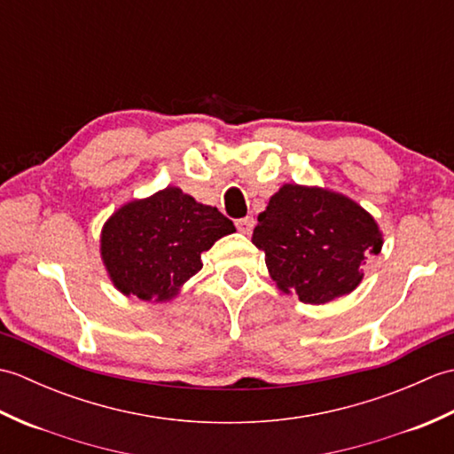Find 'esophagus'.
I'll return each mask as SVG.
<instances>
[{"label":"esophagus","instance_id":"34e87169","mask_svg":"<svg viewBox=\"0 0 454 454\" xmlns=\"http://www.w3.org/2000/svg\"><path fill=\"white\" fill-rule=\"evenodd\" d=\"M236 226H238V230L242 234H252V230H254V226H255V220H254V216H246V218H239V220H236Z\"/></svg>","mask_w":454,"mask_h":454}]
</instances>
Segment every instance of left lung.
<instances>
[{"instance_id":"obj_1","label":"left lung","mask_w":454,"mask_h":454,"mask_svg":"<svg viewBox=\"0 0 454 454\" xmlns=\"http://www.w3.org/2000/svg\"><path fill=\"white\" fill-rule=\"evenodd\" d=\"M252 242L265 252L277 286L298 301L324 304L363 281L364 259L379 255L374 218L340 192L286 183L257 216Z\"/></svg>"}]
</instances>
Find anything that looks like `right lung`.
Returning a JSON list of instances; mask_svg holds the SVG:
<instances>
[{"label": "right lung", "instance_id": "right-lung-1", "mask_svg": "<svg viewBox=\"0 0 454 454\" xmlns=\"http://www.w3.org/2000/svg\"><path fill=\"white\" fill-rule=\"evenodd\" d=\"M232 232L234 222L216 207L168 187L129 202L105 222L101 257L122 294L163 302L200 271V254Z\"/></svg>", "mask_w": 454, "mask_h": 454}]
</instances>
